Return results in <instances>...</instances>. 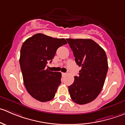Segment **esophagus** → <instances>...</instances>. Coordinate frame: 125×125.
<instances>
[{"label": "esophagus", "mask_w": 125, "mask_h": 125, "mask_svg": "<svg viewBox=\"0 0 125 125\" xmlns=\"http://www.w3.org/2000/svg\"><path fill=\"white\" fill-rule=\"evenodd\" d=\"M66 75V73H62V75L63 77H65V75Z\"/></svg>", "instance_id": "1"}]
</instances>
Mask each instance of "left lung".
Returning <instances> with one entry per match:
<instances>
[{
  "mask_svg": "<svg viewBox=\"0 0 125 125\" xmlns=\"http://www.w3.org/2000/svg\"><path fill=\"white\" fill-rule=\"evenodd\" d=\"M77 65L81 66L79 76L68 86L73 102L79 104L90 103L101 92L108 72L105 51L91 39H67Z\"/></svg>",
  "mask_w": 125,
  "mask_h": 125,
  "instance_id": "left-lung-1",
  "label": "left lung"
}]
</instances>
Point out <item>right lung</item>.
Returning a JSON list of instances; mask_svg holds the SVG:
<instances>
[{
  "instance_id": "obj_1",
  "label": "right lung",
  "mask_w": 125,
  "mask_h": 125,
  "mask_svg": "<svg viewBox=\"0 0 125 125\" xmlns=\"http://www.w3.org/2000/svg\"><path fill=\"white\" fill-rule=\"evenodd\" d=\"M67 43L65 39L52 38L41 33L26 39L22 45L20 65L26 90L36 100L45 102L52 100L61 83L60 72L46 68L58 48Z\"/></svg>"
}]
</instances>
